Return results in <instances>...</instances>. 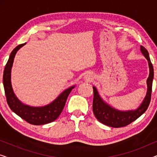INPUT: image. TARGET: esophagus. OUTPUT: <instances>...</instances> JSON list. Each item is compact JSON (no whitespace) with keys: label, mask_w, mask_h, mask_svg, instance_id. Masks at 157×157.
<instances>
[{"label":"esophagus","mask_w":157,"mask_h":157,"mask_svg":"<svg viewBox=\"0 0 157 157\" xmlns=\"http://www.w3.org/2000/svg\"><path fill=\"white\" fill-rule=\"evenodd\" d=\"M85 79H86V81H91L93 80V76H92L91 74H88L87 75H86Z\"/></svg>","instance_id":"esophagus-1"}]
</instances>
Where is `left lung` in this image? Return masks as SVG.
I'll return each instance as SVG.
<instances>
[{
    "label": "left lung",
    "instance_id": "left-lung-1",
    "mask_svg": "<svg viewBox=\"0 0 157 157\" xmlns=\"http://www.w3.org/2000/svg\"><path fill=\"white\" fill-rule=\"evenodd\" d=\"M141 51L147 59L149 67V76L148 77L147 92L144 99L140 106L136 110L131 111H119L111 107L110 105L104 102L98 94L97 89L93 87L94 100H93V111L96 119L101 123L113 128L123 127L134 121L135 120L141 117L147 111L151 101V95L152 90V82L154 78V68L150 60L149 53L144 47L141 46Z\"/></svg>",
    "mask_w": 157,
    "mask_h": 157
}]
</instances>
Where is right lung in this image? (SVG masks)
Masks as SVG:
<instances>
[{"label":"right lung","mask_w":157,"mask_h":157,"mask_svg":"<svg viewBox=\"0 0 157 157\" xmlns=\"http://www.w3.org/2000/svg\"><path fill=\"white\" fill-rule=\"evenodd\" d=\"M25 44V43L18 45L13 50L4 68L3 82L6 101L10 109L28 123L33 124V125H43V124L51 123L55 121L61 114L65 106L68 96L75 86L64 90L53 102L46 106L33 107L21 102L13 91L11 81H10V73H11V68L13 63L14 57L17 51Z\"/></svg>","instance_id":"add662e5"}]
</instances>
